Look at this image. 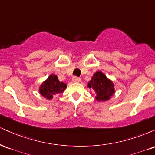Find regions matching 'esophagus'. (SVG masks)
Returning a JSON list of instances; mask_svg holds the SVG:
<instances>
[{"instance_id":"esophagus-1","label":"esophagus","mask_w":155,"mask_h":155,"mask_svg":"<svg viewBox=\"0 0 155 155\" xmlns=\"http://www.w3.org/2000/svg\"><path fill=\"white\" fill-rule=\"evenodd\" d=\"M72 81H74V82H79L80 81H81V79H80L79 77H78V76H73L72 78Z\"/></svg>"}]
</instances>
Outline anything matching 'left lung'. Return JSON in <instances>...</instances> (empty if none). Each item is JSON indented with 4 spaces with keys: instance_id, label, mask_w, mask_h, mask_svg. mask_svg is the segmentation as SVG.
Instances as JSON below:
<instances>
[{
    "instance_id": "obj_1",
    "label": "left lung",
    "mask_w": 155,
    "mask_h": 155,
    "mask_svg": "<svg viewBox=\"0 0 155 155\" xmlns=\"http://www.w3.org/2000/svg\"><path fill=\"white\" fill-rule=\"evenodd\" d=\"M88 87L92 88L96 94V100L107 101L114 93V84L101 71L96 72L88 83Z\"/></svg>"
}]
</instances>
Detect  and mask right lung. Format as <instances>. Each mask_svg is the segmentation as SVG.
Wrapping results in <instances>:
<instances>
[{
	"label": "right lung",
	"instance_id": "1",
	"mask_svg": "<svg viewBox=\"0 0 155 155\" xmlns=\"http://www.w3.org/2000/svg\"><path fill=\"white\" fill-rule=\"evenodd\" d=\"M66 88V84L60 82L56 75H50L49 78L42 84L39 91L41 95L50 100L55 94L61 93Z\"/></svg>",
	"mask_w": 155,
	"mask_h": 155
}]
</instances>
